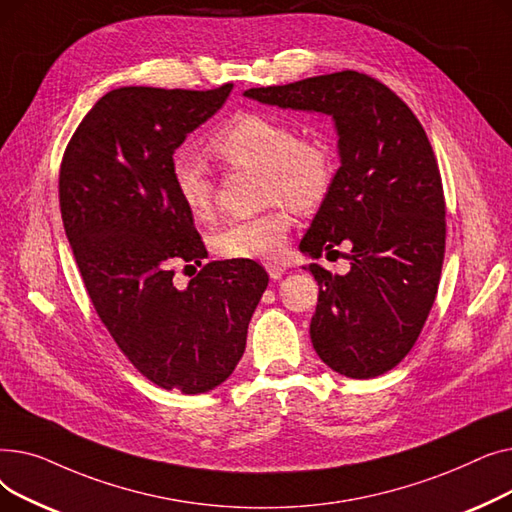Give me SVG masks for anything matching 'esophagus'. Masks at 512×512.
Listing matches in <instances>:
<instances>
[{
	"mask_svg": "<svg viewBox=\"0 0 512 512\" xmlns=\"http://www.w3.org/2000/svg\"><path fill=\"white\" fill-rule=\"evenodd\" d=\"M265 270H267V274H270L272 280H280L284 276V272H286V263L270 261V263H265Z\"/></svg>",
	"mask_w": 512,
	"mask_h": 512,
	"instance_id": "esophagus-1",
	"label": "esophagus"
}]
</instances>
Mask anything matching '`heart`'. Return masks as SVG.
Listing matches in <instances>:
<instances>
[{"instance_id":"heart-1","label":"heart","mask_w":512,"mask_h":512,"mask_svg":"<svg viewBox=\"0 0 512 512\" xmlns=\"http://www.w3.org/2000/svg\"><path fill=\"white\" fill-rule=\"evenodd\" d=\"M211 149L228 166L261 170L263 197L280 201L255 218L232 220L213 236V249L228 259H274L282 253L292 226V211L319 205L330 193L336 157L321 139H299V130L270 114L245 112L213 134ZM176 193L195 220L213 213L215 180L205 159L178 149L170 161Z\"/></svg>"}]
</instances>
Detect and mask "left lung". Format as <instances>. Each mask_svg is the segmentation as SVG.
<instances>
[{
	"label": "left lung",
	"instance_id": "8db88e82",
	"mask_svg": "<svg viewBox=\"0 0 512 512\" xmlns=\"http://www.w3.org/2000/svg\"><path fill=\"white\" fill-rule=\"evenodd\" d=\"M245 97L334 120L340 168L299 249L317 259L344 242L351 270L305 265L319 284L309 334L319 359L346 378L390 371L421 334L444 261L442 178L423 126L380 80L353 70Z\"/></svg>",
	"mask_w": 512,
	"mask_h": 512
}]
</instances>
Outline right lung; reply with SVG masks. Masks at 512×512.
Returning a JSON list of instances; mask_svg holds the SVG:
<instances>
[{
    "label": "right lung",
    "instance_id": "obj_1",
    "mask_svg": "<svg viewBox=\"0 0 512 512\" xmlns=\"http://www.w3.org/2000/svg\"><path fill=\"white\" fill-rule=\"evenodd\" d=\"M230 91L228 83L105 93L72 134L60 170L66 236L99 319L147 380L182 394L230 378L270 282L251 259L211 261L186 288L172 280L174 265H201L207 251L170 161Z\"/></svg>",
    "mask_w": 512,
    "mask_h": 512
}]
</instances>
